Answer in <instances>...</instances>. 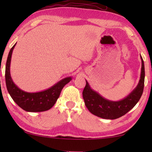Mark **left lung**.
<instances>
[{
  "instance_id": "1",
  "label": "left lung",
  "mask_w": 152,
  "mask_h": 152,
  "mask_svg": "<svg viewBox=\"0 0 152 152\" xmlns=\"http://www.w3.org/2000/svg\"><path fill=\"white\" fill-rule=\"evenodd\" d=\"M140 59L142 66L138 84L127 96L121 100L112 101L104 98L91 88L88 82L86 80V86L82 95L85 105L91 113L104 119L114 120L125 115L135 107L142 96L144 89L145 66L141 55Z\"/></svg>"
}]
</instances>
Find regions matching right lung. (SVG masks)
Instances as JSON below:
<instances>
[{"label": "right lung", "mask_w": 152, "mask_h": 152, "mask_svg": "<svg viewBox=\"0 0 152 152\" xmlns=\"http://www.w3.org/2000/svg\"><path fill=\"white\" fill-rule=\"evenodd\" d=\"M16 43L10 50L5 67V82L8 93L16 104L28 112H42L51 109L59 98L62 88L72 80V77L64 78L50 88L35 93L21 90L14 84L10 75V64L13 50Z\"/></svg>", "instance_id": "add662e5"}]
</instances>
